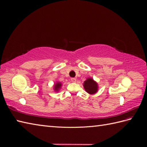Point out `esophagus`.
Returning <instances> with one entry per match:
<instances>
[{
    "instance_id": "esophagus-1",
    "label": "esophagus",
    "mask_w": 147,
    "mask_h": 147,
    "mask_svg": "<svg viewBox=\"0 0 147 147\" xmlns=\"http://www.w3.org/2000/svg\"><path fill=\"white\" fill-rule=\"evenodd\" d=\"M71 81H72L73 83H75L77 81V80H76V78H71Z\"/></svg>"
}]
</instances>
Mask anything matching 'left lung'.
Wrapping results in <instances>:
<instances>
[{"label": "left lung", "mask_w": 147, "mask_h": 147, "mask_svg": "<svg viewBox=\"0 0 147 147\" xmlns=\"http://www.w3.org/2000/svg\"><path fill=\"white\" fill-rule=\"evenodd\" d=\"M83 87L88 94H94L98 91V84L94 79L89 77L83 83Z\"/></svg>", "instance_id": "obj_1"}]
</instances>
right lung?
Segmentation results:
<instances>
[{
	"label": "right lung",
	"mask_w": 147,
	"mask_h": 147,
	"mask_svg": "<svg viewBox=\"0 0 147 147\" xmlns=\"http://www.w3.org/2000/svg\"><path fill=\"white\" fill-rule=\"evenodd\" d=\"M62 87V83L60 82H57L53 85V89L55 92H58Z\"/></svg>",
	"instance_id": "1"
}]
</instances>
